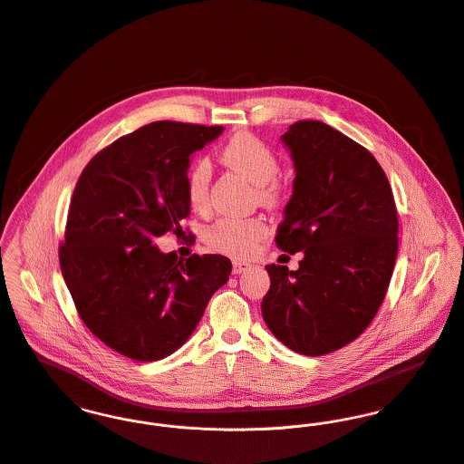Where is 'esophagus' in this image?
I'll return each instance as SVG.
<instances>
[{"label": "esophagus", "mask_w": 464, "mask_h": 464, "mask_svg": "<svg viewBox=\"0 0 464 464\" xmlns=\"http://www.w3.org/2000/svg\"><path fill=\"white\" fill-rule=\"evenodd\" d=\"M250 263H246V261H233V274H244V272H247L250 270Z\"/></svg>", "instance_id": "esophagus-1"}]
</instances>
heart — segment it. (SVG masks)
<instances>
[{
    "label": "heart",
    "instance_id": "obj_1",
    "mask_svg": "<svg viewBox=\"0 0 464 464\" xmlns=\"http://www.w3.org/2000/svg\"><path fill=\"white\" fill-rule=\"evenodd\" d=\"M222 160L233 169L240 171L257 185L259 199L276 207L283 201L285 185L277 179L279 157L276 151L250 132L235 134L220 151ZM212 179V166L207 159L196 160L185 179L187 199L192 208L203 210L208 205V190ZM266 235V224L259 217L235 218L222 217L205 231V242L208 247L227 256L246 257Z\"/></svg>",
    "mask_w": 464,
    "mask_h": 464
}]
</instances>
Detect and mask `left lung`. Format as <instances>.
<instances>
[{"label":"left lung","instance_id":"8db88e82","mask_svg":"<svg viewBox=\"0 0 464 464\" xmlns=\"http://www.w3.org/2000/svg\"><path fill=\"white\" fill-rule=\"evenodd\" d=\"M283 143L295 164L293 194L276 244L304 252L298 270L266 265L263 320L289 350L320 357L369 326L383 304L397 256L392 188L378 160L316 120L293 123Z\"/></svg>","mask_w":464,"mask_h":464}]
</instances>
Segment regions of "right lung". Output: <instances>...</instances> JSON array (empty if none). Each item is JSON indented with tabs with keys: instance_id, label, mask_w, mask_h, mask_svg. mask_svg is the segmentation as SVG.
Listing matches in <instances>:
<instances>
[{
	"instance_id": "add662e5",
	"label": "right lung",
	"mask_w": 464,
	"mask_h": 464,
	"mask_svg": "<svg viewBox=\"0 0 464 464\" xmlns=\"http://www.w3.org/2000/svg\"><path fill=\"white\" fill-rule=\"evenodd\" d=\"M222 130L153 121L99 151L77 179L60 266L81 320L120 355L153 362L175 353L229 279L226 256L181 259L153 244L183 233L190 155Z\"/></svg>"
}]
</instances>
